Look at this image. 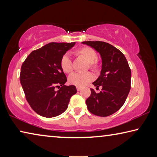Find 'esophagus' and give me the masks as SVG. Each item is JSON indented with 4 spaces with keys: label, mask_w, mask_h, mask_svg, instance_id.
<instances>
[{
    "label": "esophagus",
    "mask_w": 157,
    "mask_h": 157,
    "mask_svg": "<svg viewBox=\"0 0 157 157\" xmlns=\"http://www.w3.org/2000/svg\"><path fill=\"white\" fill-rule=\"evenodd\" d=\"M81 89H82V87H77V91H80Z\"/></svg>",
    "instance_id": "obj_1"
}]
</instances>
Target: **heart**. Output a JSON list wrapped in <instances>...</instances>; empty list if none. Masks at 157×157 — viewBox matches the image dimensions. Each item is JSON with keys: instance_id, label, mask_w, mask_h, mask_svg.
<instances>
[{"instance_id": "1", "label": "heart", "mask_w": 157, "mask_h": 157, "mask_svg": "<svg viewBox=\"0 0 157 157\" xmlns=\"http://www.w3.org/2000/svg\"><path fill=\"white\" fill-rule=\"evenodd\" d=\"M75 54L77 56L84 59L89 63V68L94 71H97L98 55L95 50L89 47H82L76 50ZM60 67L65 73H70L73 71L72 62L68 55H64L60 60ZM94 77L90 72L85 73H73L68 77V82L71 85L82 87L86 85L94 79Z\"/></svg>"}]
</instances>
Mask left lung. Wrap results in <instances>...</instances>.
<instances>
[{
    "mask_svg": "<svg viewBox=\"0 0 157 157\" xmlns=\"http://www.w3.org/2000/svg\"><path fill=\"white\" fill-rule=\"evenodd\" d=\"M100 55L102 68L100 75L93 84L102 89L95 93L91 89V95L86 100L90 112L105 117L122 107L131 89V69L124 55L120 50L103 41H83Z\"/></svg>",
    "mask_w": 157,
    "mask_h": 157,
    "instance_id": "left-lung-1",
    "label": "left lung"
}]
</instances>
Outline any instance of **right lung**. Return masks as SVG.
Masks as SVG:
<instances>
[{
    "label": "right lung",
    "instance_id": "right-lung-1",
    "mask_svg": "<svg viewBox=\"0 0 157 157\" xmlns=\"http://www.w3.org/2000/svg\"><path fill=\"white\" fill-rule=\"evenodd\" d=\"M72 43H49L32 52L21 66L20 82L26 100L36 113L46 118L60 115L68 108L71 98L77 93L60 67V60ZM62 86L58 91L55 87Z\"/></svg>",
    "mask_w": 157,
    "mask_h": 157
}]
</instances>
